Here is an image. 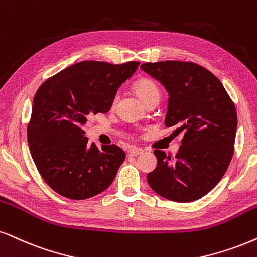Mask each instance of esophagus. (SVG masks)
<instances>
[{
	"instance_id": "1",
	"label": "esophagus",
	"mask_w": 257,
	"mask_h": 257,
	"mask_svg": "<svg viewBox=\"0 0 257 257\" xmlns=\"http://www.w3.org/2000/svg\"><path fill=\"white\" fill-rule=\"evenodd\" d=\"M144 153V149L141 148H132L131 151H129V154L132 155V157H136V155H140Z\"/></svg>"
}]
</instances>
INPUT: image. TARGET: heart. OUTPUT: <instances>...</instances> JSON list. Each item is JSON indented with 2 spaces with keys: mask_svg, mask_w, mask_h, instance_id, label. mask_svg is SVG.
Segmentation results:
<instances>
[{
  "mask_svg": "<svg viewBox=\"0 0 257 257\" xmlns=\"http://www.w3.org/2000/svg\"><path fill=\"white\" fill-rule=\"evenodd\" d=\"M134 91L140 100L146 105L148 102L154 99H160L161 91L157 82L151 79V78H141L134 83ZM117 103V97L112 99V106Z\"/></svg>",
  "mask_w": 257,
  "mask_h": 257,
  "instance_id": "obj_1",
  "label": "heart"
}]
</instances>
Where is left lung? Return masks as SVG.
<instances>
[{"instance_id": "1", "label": "left lung", "mask_w": 257, "mask_h": 257, "mask_svg": "<svg viewBox=\"0 0 257 257\" xmlns=\"http://www.w3.org/2000/svg\"><path fill=\"white\" fill-rule=\"evenodd\" d=\"M141 69L166 87L165 125L184 132L175 159L155 149L158 166L147 174L159 196L177 203L204 197L219 183L233 155L237 112L215 74L191 61L146 63Z\"/></svg>"}]
</instances>
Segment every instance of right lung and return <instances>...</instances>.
<instances>
[{
    "label": "right lung",
    "instance_id": "right-lung-1",
    "mask_svg": "<svg viewBox=\"0 0 257 257\" xmlns=\"http://www.w3.org/2000/svg\"><path fill=\"white\" fill-rule=\"evenodd\" d=\"M139 65L80 61L38 89L27 125L28 146L42 179L58 194L87 199L115 179L125 153L116 145L100 149L89 145L83 126L89 116L109 111L117 89Z\"/></svg>",
    "mask_w": 257,
    "mask_h": 257
}]
</instances>
